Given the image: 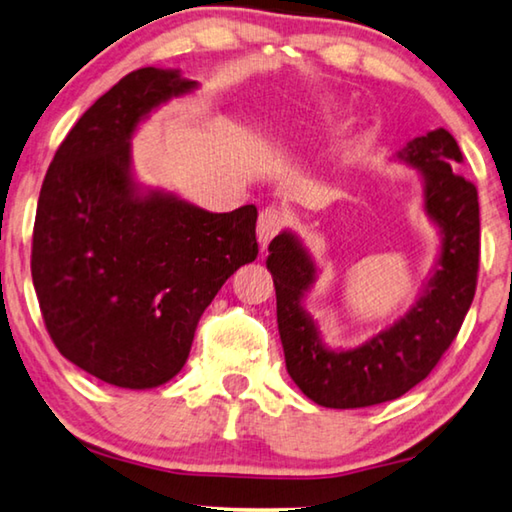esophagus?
Returning a JSON list of instances; mask_svg holds the SVG:
<instances>
[{"instance_id":"esophagus-1","label":"esophagus","mask_w":512,"mask_h":512,"mask_svg":"<svg viewBox=\"0 0 512 512\" xmlns=\"http://www.w3.org/2000/svg\"><path fill=\"white\" fill-rule=\"evenodd\" d=\"M283 222H286V215H283V211H279V208L267 206L265 211H261V215H258V224H256L258 245H261V249L270 245V240L281 231Z\"/></svg>"}]
</instances>
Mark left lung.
Masks as SVG:
<instances>
[{
	"instance_id": "obj_1",
	"label": "left lung",
	"mask_w": 512,
	"mask_h": 512,
	"mask_svg": "<svg viewBox=\"0 0 512 512\" xmlns=\"http://www.w3.org/2000/svg\"><path fill=\"white\" fill-rule=\"evenodd\" d=\"M397 161L420 174L422 208L440 236L422 295L397 322L354 349H331L304 306L320 272L313 256L288 229L267 249L288 374L324 408H365L406 395L438 365L472 306L481 245L479 195L458 174V142L449 131L435 129L410 140Z\"/></svg>"
}]
</instances>
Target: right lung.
Here are the masks:
<instances>
[{
  "label": "right lung",
  "instance_id": "right-lung-1",
  "mask_svg": "<svg viewBox=\"0 0 512 512\" xmlns=\"http://www.w3.org/2000/svg\"><path fill=\"white\" fill-rule=\"evenodd\" d=\"M181 70L142 67L97 99L45 174L31 276L56 349L117 388H158L186 365L201 313L258 256L256 206L204 211L133 177L131 138L190 95Z\"/></svg>",
  "mask_w": 512,
  "mask_h": 512
}]
</instances>
